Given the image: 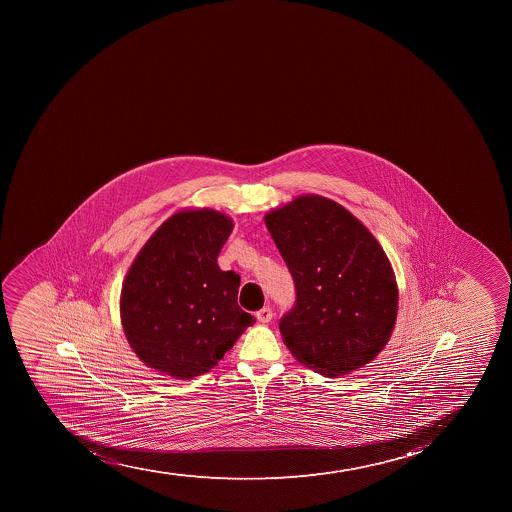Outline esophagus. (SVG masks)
I'll return each instance as SVG.
<instances>
[{
  "label": "esophagus",
  "instance_id": "esophagus-1",
  "mask_svg": "<svg viewBox=\"0 0 512 512\" xmlns=\"http://www.w3.org/2000/svg\"><path fill=\"white\" fill-rule=\"evenodd\" d=\"M255 317H257V320H259L260 324H269L270 320H272V317H274V312H272L270 307H264V309H260L259 312L255 314Z\"/></svg>",
  "mask_w": 512,
  "mask_h": 512
}]
</instances>
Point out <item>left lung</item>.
<instances>
[{
	"label": "left lung",
	"mask_w": 512,
	"mask_h": 512,
	"mask_svg": "<svg viewBox=\"0 0 512 512\" xmlns=\"http://www.w3.org/2000/svg\"><path fill=\"white\" fill-rule=\"evenodd\" d=\"M294 277L297 302L280 334L300 364L339 377L369 364L394 332L399 289L369 228L340 203L300 195L265 213Z\"/></svg>",
	"instance_id": "8db88e82"
}]
</instances>
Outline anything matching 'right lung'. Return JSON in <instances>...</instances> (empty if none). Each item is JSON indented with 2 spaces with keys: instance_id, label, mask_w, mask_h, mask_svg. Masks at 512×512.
<instances>
[{
  "instance_id": "1",
  "label": "right lung",
  "mask_w": 512,
  "mask_h": 512,
  "mask_svg": "<svg viewBox=\"0 0 512 512\" xmlns=\"http://www.w3.org/2000/svg\"><path fill=\"white\" fill-rule=\"evenodd\" d=\"M233 230L213 208H183L152 233L123 280L120 319L143 364L188 380L205 374L255 322L237 304L240 277L217 257Z\"/></svg>"
}]
</instances>
